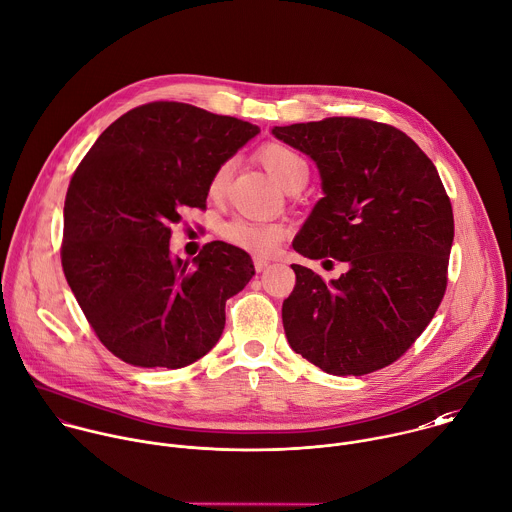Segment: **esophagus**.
<instances>
[{
  "mask_svg": "<svg viewBox=\"0 0 512 512\" xmlns=\"http://www.w3.org/2000/svg\"><path fill=\"white\" fill-rule=\"evenodd\" d=\"M266 266H268V260H266V258H260V256L254 258V268H256L258 272H262Z\"/></svg>",
  "mask_w": 512,
  "mask_h": 512,
  "instance_id": "34e87169",
  "label": "esophagus"
}]
</instances>
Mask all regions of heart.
Listing matches in <instances>:
<instances>
[{"label": "heart", "mask_w": 512, "mask_h": 512, "mask_svg": "<svg viewBox=\"0 0 512 512\" xmlns=\"http://www.w3.org/2000/svg\"><path fill=\"white\" fill-rule=\"evenodd\" d=\"M258 160L268 170V174L288 192L302 190L310 178L308 160L286 144H278V142L264 144L258 150ZM230 172H232L230 162H222L212 172L208 182V196L212 200H220L224 196L228 188ZM284 234L286 230L280 224L258 222L242 216H236L220 226V238L226 244L258 256L270 254L278 246V242L284 238Z\"/></svg>", "instance_id": "heart-1"}]
</instances>
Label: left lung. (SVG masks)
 Masks as SVG:
<instances>
[{
	"label": "left lung",
	"instance_id": "1",
	"mask_svg": "<svg viewBox=\"0 0 512 512\" xmlns=\"http://www.w3.org/2000/svg\"><path fill=\"white\" fill-rule=\"evenodd\" d=\"M272 134L308 154L322 178L324 198L294 250L348 266L324 282L292 264L286 338L328 374L380 370L414 344L446 292L454 218L440 176L416 142L388 124L324 118L274 126Z\"/></svg>",
	"mask_w": 512,
	"mask_h": 512
}]
</instances>
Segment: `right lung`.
<instances>
[{
    "instance_id": "1",
    "label": "right lung",
    "mask_w": 512,
    "mask_h": 512,
    "mask_svg": "<svg viewBox=\"0 0 512 512\" xmlns=\"http://www.w3.org/2000/svg\"><path fill=\"white\" fill-rule=\"evenodd\" d=\"M260 130L182 102L138 106L76 168L64 204L62 266L100 342L142 368L208 354L226 300L254 276L250 256L208 242L192 264L170 252L184 208H206L212 172Z\"/></svg>"
}]
</instances>
